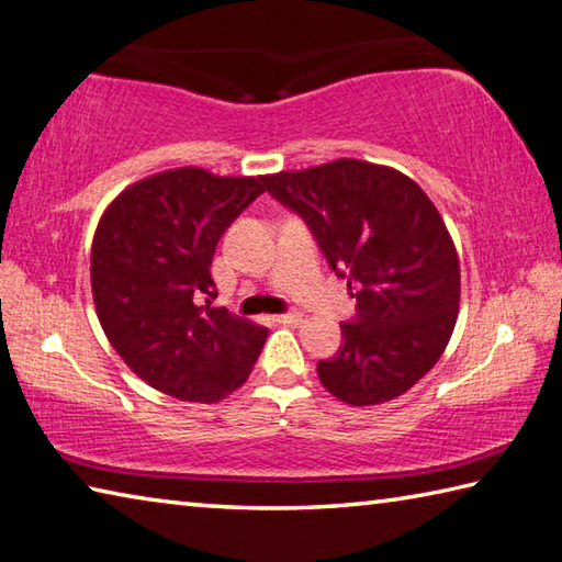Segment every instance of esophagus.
Wrapping results in <instances>:
<instances>
[{"mask_svg":"<svg viewBox=\"0 0 562 562\" xmlns=\"http://www.w3.org/2000/svg\"><path fill=\"white\" fill-rule=\"evenodd\" d=\"M273 321L281 323V326H299L303 316H301V313L293 311V313H281V316H273Z\"/></svg>","mask_w":562,"mask_h":562,"instance_id":"obj_1","label":"esophagus"}]
</instances>
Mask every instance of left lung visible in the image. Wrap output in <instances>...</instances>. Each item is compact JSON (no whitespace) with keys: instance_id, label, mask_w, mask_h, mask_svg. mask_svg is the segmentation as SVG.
I'll use <instances>...</instances> for the list:
<instances>
[{"instance_id":"8db88e82","label":"left lung","mask_w":562,"mask_h":562,"mask_svg":"<svg viewBox=\"0 0 562 562\" xmlns=\"http://www.w3.org/2000/svg\"><path fill=\"white\" fill-rule=\"evenodd\" d=\"M266 190L311 226L358 316L318 378L352 407L390 402L437 366L461 296L457 246L425 190L395 167L340 157L266 175Z\"/></svg>"}]
</instances>
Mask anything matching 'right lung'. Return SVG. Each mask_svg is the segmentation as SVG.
Masks as SVG:
<instances>
[{"instance_id": "obj_1", "label": "right lung", "mask_w": 562, "mask_h": 562, "mask_svg": "<svg viewBox=\"0 0 562 562\" xmlns=\"http://www.w3.org/2000/svg\"><path fill=\"white\" fill-rule=\"evenodd\" d=\"M263 190V175L175 167L125 187L98 222V321L125 366L165 395L220 402L259 358L269 330L212 306L210 266L226 226Z\"/></svg>"}]
</instances>
